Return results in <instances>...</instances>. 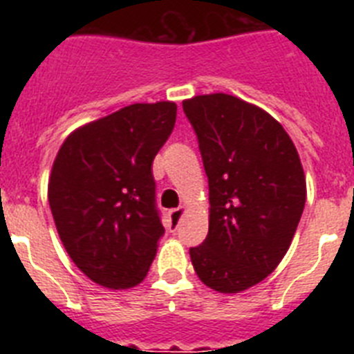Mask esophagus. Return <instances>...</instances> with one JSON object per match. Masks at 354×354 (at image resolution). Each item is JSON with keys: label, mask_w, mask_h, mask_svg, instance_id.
<instances>
[{"label": "esophagus", "mask_w": 354, "mask_h": 354, "mask_svg": "<svg viewBox=\"0 0 354 354\" xmlns=\"http://www.w3.org/2000/svg\"><path fill=\"white\" fill-rule=\"evenodd\" d=\"M184 207H177V209H171L170 211V216H171V223H174V227H179L180 223V218L184 216Z\"/></svg>", "instance_id": "obj_1"}]
</instances>
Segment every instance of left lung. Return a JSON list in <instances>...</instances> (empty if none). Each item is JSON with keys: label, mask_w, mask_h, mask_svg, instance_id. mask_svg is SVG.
I'll list each match as a JSON object with an SVG mask.
<instances>
[{"label": "left lung", "mask_w": 354, "mask_h": 354, "mask_svg": "<svg viewBox=\"0 0 354 354\" xmlns=\"http://www.w3.org/2000/svg\"><path fill=\"white\" fill-rule=\"evenodd\" d=\"M209 179V234L189 250L198 278L236 294L257 286L292 243L306 200L298 150L268 111L228 93L183 101Z\"/></svg>", "instance_id": "left-lung-1"}]
</instances>
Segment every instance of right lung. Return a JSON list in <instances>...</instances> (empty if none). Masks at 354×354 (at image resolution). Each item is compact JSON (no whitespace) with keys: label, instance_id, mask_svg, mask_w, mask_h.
<instances>
[{"label":"right lung","instance_id":"add662e5","mask_svg":"<svg viewBox=\"0 0 354 354\" xmlns=\"http://www.w3.org/2000/svg\"><path fill=\"white\" fill-rule=\"evenodd\" d=\"M175 117V102H136L72 131L56 154L53 220L68 257L99 286L129 289L149 273L165 234L150 167Z\"/></svg>","mask_w":354,"mask_h":354}]
</instances>
